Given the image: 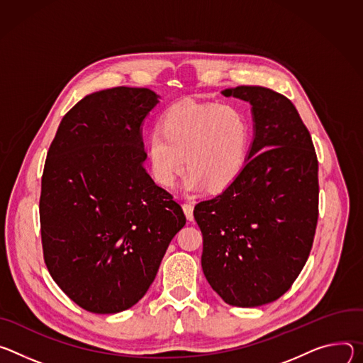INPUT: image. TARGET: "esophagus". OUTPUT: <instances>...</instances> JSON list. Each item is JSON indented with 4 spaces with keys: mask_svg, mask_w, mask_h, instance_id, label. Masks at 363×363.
<instances>
[{
    "mask_svg": "<svg viewBox=\"0 0 363 363\" xmlns=\"http://www.w3.org/2000/svg\"><path fill=\"white\" fill-rule=\"evenodd\" d=\"M193 208H194L193 203H189V202L183 203V211H184V215L189 220H193Z\"/></svg>",
    "mask_w": 363,
    "mask_h": 363,
    "instance_id": "obj_1",
    "label": "esophagus"
}]
</instances>
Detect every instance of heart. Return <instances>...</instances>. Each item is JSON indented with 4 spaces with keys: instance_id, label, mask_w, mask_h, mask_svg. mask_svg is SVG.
Segmentation results:
<instances>
[{
    "instance_id": "heart-1",
    "label": "heart",
    "mask_w": 363,
    "mask_h": 363,
    "mask_svg": "<svg viewBox=\"0 0 363 363\" xmlns=\"http://www.w3.org/2000/svg\"><path fill=\"white\" fill-rule=\"evenodd\" d=\"M251 140L245 113L230 105L183 99L169 106L148 137L157 183L172 187L186 167L184 186L220 190L242 172Z\"/></svg>"
}]
</instances>
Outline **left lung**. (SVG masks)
<instances>
[{
  "instance_id": "obj_1",
  "label": "left lung",
  "mask_w": 363,
  "mask_h": 363,
  "mask_svg": "<svg viewBox=\"0 0 363 363\" xmlns=\"http://www.w3.org/2000/svg\"><path fill=\"white\" fill-rule=\"evenodd\" d=\"M252 105L254 141L238 177L194 206L202 268L230 306L258 307L287 293L310 255L318 218V161L293 102L262 86L225 89Z\"/></svg>"
}]
</instances>
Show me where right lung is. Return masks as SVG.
Masks as SVG:
<instances>
[{
	"label": "right lung",
	"mask_w": 363,
	"mask_h": 363,
	"mask_svg": "<svg viewBox=\"0 0 363 363\" xmlns=\"http://www.w3.org/2000/svg\"><path fill=\"white\" fill-rule=\"evenodd\" d=\"M158 98L127 86L88 95L63 116L48 151L40 194L45 262L63 293L91 313L138 303L186 225L182 206L143 166L141 124Z\"/></svg>",
	"instance_id": "add662e5"
}]
</instances>
